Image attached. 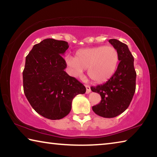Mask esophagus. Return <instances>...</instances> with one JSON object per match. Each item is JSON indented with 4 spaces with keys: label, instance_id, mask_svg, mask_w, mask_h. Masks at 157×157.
Wrapping results in <instances>:
<instances>
[{
    "label": "esophagus",
    "instance_id": "1",
    "mask_svg": "<svg viewBox=\"0 0 157 157\" xmlns=\"http://www.w3.org/2000/svg\"><path fill=\"white\" fill-rule=\"evenodd\" d=\"M85 87H86V94H89V93H91V88H90V86H89V85H85Z\"/></svg>",
    "mask_w": 157,
    "mask_h": 157
}]
</instances>
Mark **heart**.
I'll return each mask as SVG.
<instances>
[{
    "instance_id": "heart-1",
    "label": "heart",
    "mask_w": 157,
    "mask_h": 157,
    "mask_svg": "<svg viewBox=\"0 0 157 157\" xmlns=\"http://www.w3.org/2000/svg\"><path fill=\"white\" fill-rule=\"evenodd\" d=\"M66 62L75 77H80L88 69L90 79L101 83L107 81L115 73L119 62V55L113 46H96L80 49L75 57H66Z\"/></svg>"
}]
</instances>
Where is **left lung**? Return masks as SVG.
<instances>
[{
    "label": "left lung",
    "instance_id": "left-lung-1",
    "mask_svg": "<svg viewBox=\"0 0 157 157\" xmlns=\"http://www.w3.org/2000/svg\"><path fill=\"white\" fill-rule=\"evenodd\" d=\"M109 42L119 55L118 68L106 83L91 86L93 92L100 95L101 102L92 107L97 115L104 118H113L124 112L131 102L136 90V73L134 57L125 44L115 39Z\"/></svg>",
    "mask_w": 157,
    "mask_h": 157
}]
</instances>
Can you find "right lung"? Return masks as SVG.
<instances>
[{"mask_svg": "<svg viewBox=\"0 0 157 157\" xmlns=\"http://www.w3.org/2000/svg\"><path fill=\"white\" fill-rule=\"evenodd\" d=\"M68 42L46 39L35 44L25 58L23 72V90L34 110L50 120H59L71 110L73 98L86 88L64 71L62 55Z\"/></svg>", "mask_w": 157, "mask_h": 157, "instance_id": "right-lung-1", "label": "right lung"}]
</instances>
